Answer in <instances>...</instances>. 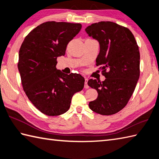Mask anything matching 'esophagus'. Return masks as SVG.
I'll return each instance as SVG.
<instances>
[{
  "label": "esophagus",
  "instance_id": "1",
  "mask_svg": "<svg viewBox=\"0 0 159 159\" xmlns=\"http://www.w3.org/2000/svg\"><path fill=\"white\" fill-rule=\"evenodd\" d=\"M89 85H88V79L85 78V82H84V88L85 89H89Z\"/></svg>",
  "mask_w": 159,
  "mask_h": 159
}]
</instances>
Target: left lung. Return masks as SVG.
<instances>
[{
  "label": "left lung",
  "mask_w": 159,
  "mask_h": 159,
  "mask_svg": "<svg viewBox=\"0 0 159 159\" xmlns=\"http://www.w3.org/2000/svg\"><path fill=\"white\" fill-rule=\"evenodd\" d=\"M85 30L100 43L96 66L106 77L103 82L89 80L88 85L98 93L89 108L101 115L115 114L127 105L139 79V46L132 32L116 23H93Z\"/></svg>",
  "instance_id": "8db88e82"
}]
</instances>
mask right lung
I'll list each match as a JSON object with an SVG mask.
<instances>
[{
  "mask_svg": "<svg viewBox=\"0 0 159 159\" xmlns=\"http://www.w3.org/2000/svg\"><path fill=\"white\" fill-rule=\"evenodd\" d=\"M80 23L48 21L26 36L19 50L18 68L23 89L37 109L49 116L69 109L73 95L81 91L84 78L80 74L57 70L58 57L80 32Z\"/></svg>",
  "mask_w": 159,
  "mask_h": 159,
  "instance_id": "right-lung-1",
  "label": "right lung"
}]
</instances>
